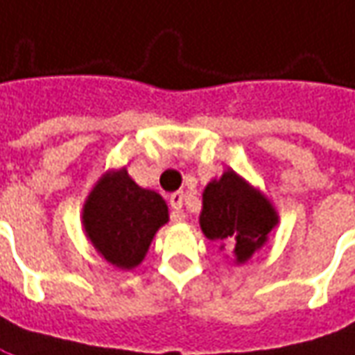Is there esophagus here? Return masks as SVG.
Segmentation results:
<instances>
[{
    "instance_id": "obj_1",
    "label": "esophagus",
    "mask_w": 355,
    "mask_h": 355,
    "mask_svg": "<svg viewBox=\"0 0 355 355\" xmlns=\"http://www.w3.org/2000/svg\"><path fill=\"white\" fill-rule=\"evenodd\" d=\"M182 200H184V194H182V192H175V194H171V198H168L171 208H173V216H171V219L177 221V223L184 221V218H187V216L182 214Z\"/></svg>"
}]
</instances>
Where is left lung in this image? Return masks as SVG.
Wrapping results in <instances>:
<instances>
[{
  "instance_id": "8db88e82",
  "label": "left lung",
  "mask_w": 355,
  "mask_h": 355,
  "mask_svg": "<svg viewBox=\"0 0 355 355\" xmlns=\"http://www.w3.org/2000/svg\"><path fill=\"white\" fill-rule=\"evenodd\" d=\"M278 214L259 188L250 187L233 168L214 178L202 194L200 227L211 241H221L245 264L268 241Z\"/></svg>"
}]
</instances>
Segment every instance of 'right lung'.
<instances>
[{"instance_id":"add662e5","label":"right lung","mask_w":355,"mask_h":355,"mask_svg":"<svg viewBox=\"0 0 355 355\" xmlns=\"http://www.w3.org/2000/svg\"><path fill=\"white\" fill-rule=\"evenodd\" d=\"M168 221L165 200L137 187L126 168L98 178L83 206V229L96 252L120 270L136 268L159 227Z\"/></svg>"}]
</instances>
